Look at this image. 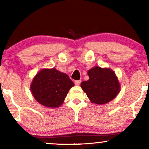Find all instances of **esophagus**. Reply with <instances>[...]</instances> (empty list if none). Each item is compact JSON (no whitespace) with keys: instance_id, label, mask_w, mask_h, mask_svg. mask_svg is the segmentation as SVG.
I'll use <instances>...</instances> for the list:
<instances>
[{"instance_id":"1","label":"esophagus","mask_w":149,"mask_h":149,"mask_svg":"<svg viewBox=\"0 0 149 149\" xmlns=\"http://www.w3.org/2000/svg\"><path fill=\"white\" fill-rule=\"evenodd\" d=\"M80 83H81V80H75L74 81V83L76 85H79Z\"/></svg>"}]
</instances>
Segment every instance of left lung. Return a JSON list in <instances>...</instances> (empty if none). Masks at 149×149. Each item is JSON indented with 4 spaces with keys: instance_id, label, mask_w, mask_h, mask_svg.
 Masks as SVG:
<instances>
[{
    "instance_id": "obj_1",
    "label": "left lung",
    "mask_w": 149,
    "mask_h": 149,
    "mask_svg": "<svg viewBox=\"0 0 149 149\" xmlns=\"http://www.w3.org/2000/svg\"><path fill=\"white\" fill-rule=\"evenodd\" d=\"M88 75L89 80L82 82L80 87L92 103L107 104L118 95L120 85L112 69L95 66L88 70Z\"/></svg>"
}]
</instances>
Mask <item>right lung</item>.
<instances>
[{"label": "right lung", "mask_w": 149, "mask_h": 149, "mask_svg": "<svg viewBox=\"0 0 149 149\" xmlns=\"http://www.w3.org/2000/svg\"><path fill=\"white\" fill-rule=\"evenodd\" d=\"M74 83L66 73L54 68L40 70L34 76L30 89L36 100L44 107L57 108L64 103Z\"/></svg>", "instance_id": "1"}]
</instances>
